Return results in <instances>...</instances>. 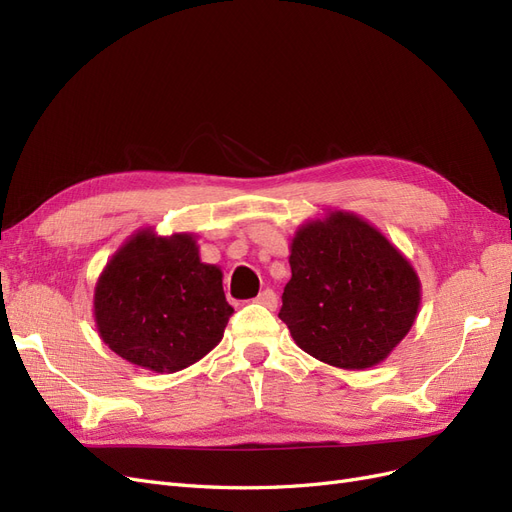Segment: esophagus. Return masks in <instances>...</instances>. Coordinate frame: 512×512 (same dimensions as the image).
Listing matches in <instances>:
<instances>
[{
	"mask_svg": "<svg viewBox=\"0 0 512 512\" xmlns=\"http://www.w3.org/2000/svg\"><path fill=\"white\" fill-rule=\"evenodd\" d=\"M256 303H262L265 307H269V309H273L275 305H277V294L271 290V288H265L262 290L258 297H256Z\"/></svg>",
	"mask_w": 512,
	"mask_h": 512,
	"instance_id": "34e87169",
	"label": "esophagus"
}]
</instances>
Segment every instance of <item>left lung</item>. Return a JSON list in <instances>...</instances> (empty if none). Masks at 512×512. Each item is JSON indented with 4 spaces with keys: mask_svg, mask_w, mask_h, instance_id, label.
<instances>
[{
    "mask_svg": "<svg viewBox=\"0 0 512 512\" xmlns=\"http://www.w3.org/2000/svg\"><path fill=\"white\" fill-rule=\"evenodd\" d=\"M280 318L301 350L339 369L382 363L421 307L410 260L350 211L307 220L290 243Z\"/></svg>",
    "mask_w": 512,
    "mask_h": 512,
    "instance_id": "8db88e82",
    "label": "left lung"
}]
</instances>
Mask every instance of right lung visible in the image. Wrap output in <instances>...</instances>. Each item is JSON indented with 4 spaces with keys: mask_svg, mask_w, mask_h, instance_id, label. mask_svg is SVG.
Wrapping results in <instances>:
<instances>
[{
    "mask_svg": "<svg viewBox=\"0 0 512 512\" xmlns=\"http://www.w3.org/2000/svg\"><path fill=\"white\" fill-rule=\"evenodd\" d=\"M232 312L222 269L200 260L190 232H134L106 262L94 290L104 344L156 374H173L203 359L222 342Z\"/></svg>",
    "mask_w": 512,
    "mask_h": 512,
    "instance_id": "obj_1",
    "label": "right lung"
}]
</instances>
